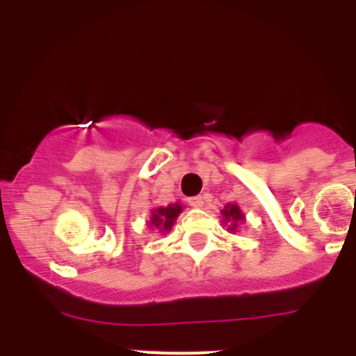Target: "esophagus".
Returning a JSON list of instances; mask_svg holds the SVG:
<instances>
[{
	"label": "esophagus",
	"instance_id": "obj_1",
	"mask_svg": "<svg viewBox=\"0 0 356 356\" xmlns=\"http://www.w3.org/2000/svg\"><path fill=\"white\" fill-rule=\"evenodd\" d=\"M188 205L194 207V209H200V207H203V197L201 196L188 197Z\"/></svg>",
	"mask_w": 356,
	"mask_h": 356
}]
</instances>
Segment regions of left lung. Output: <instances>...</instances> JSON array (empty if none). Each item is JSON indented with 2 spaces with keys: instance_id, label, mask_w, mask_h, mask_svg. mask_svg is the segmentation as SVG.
I'll return each mask as SVG.
<instances>
[{
  "instance_id": "obj_1",
  "label": "left lung",
  "mask_w": 356,
  "mask_h": 356,
  "mask_svg": "<svg viewBox=\"0 0 356 356\" xmlns=\"http://www.w3.org/2000/svg\"><path fill=\"white\" fill-rule=\"evenodd\" d=\"M222 216L226 217V221H232L234 225L229 226V229H234L235 225H237L238 221H242L244 219V216H242V212L238 210L237 205H228L225 210H222Z\"/></svg>"
}]
</instances>
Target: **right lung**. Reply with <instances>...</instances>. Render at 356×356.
<instances>
[{
    "mask_svg": "<svg viewBox=\"0 0 356 356\" xmlns=\"http://www.w3.org/2000/svg\"><path fill=\"white\" fill-rule=\"evenodd\" d=\"M181 212V207L178 205V203H175V205H169L165 207V209H156L153 210V216H151V225L156 226V228H163V229H171L172 222H175V219L178 217V213Z\"/></svg>",
    "mask_w": 356,
    "mask_h": 356,
    "instance_id": "obj_1",
    "label": "right lung"
}]
</instances>
